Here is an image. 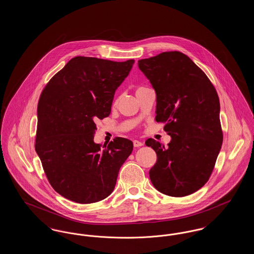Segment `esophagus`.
I'll use <instances>...</instances> for the list:
<instances>
[{
	"mask_svg": "<svg viewBox=\"0 0 254 254\" xmlns=\"http://www.w3.org/2000/svg\"><path fill=\"white\" fill-rule=\"evenodd\" d=\"M133 145L135 147H139V146H142V145H144V143L143 142H140V141H138V140H134L133 141Z\"/></svg>",
	"mask_w": 254,
	"mask_h": 254,
	"instance_id": "1",
	"label": "esophagus"
}]
</instances>
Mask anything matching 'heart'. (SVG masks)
<instances>
[{
  "label": "heart",
  "mask_w": 254,
  "mask_h": 254,
  "mask_svg": "<svg viewBox=\"0 0 254 254\" xmlns=\"http://www.w3.org/2000/svg\"><path fill=\"white\" fill-rule=\"evenodd\" d=\"M140 88H142V87H140ZM138 89H139V88H138ZM116 103H117V100H116V101H115V104H116Z\"/></svg>",
  "instance_id": "b5f03b06"
}]
</instances>
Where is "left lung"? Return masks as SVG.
<instances>
[{
  "mask_svg": "<svg viewBox=\"0 0 254 254\" xmlns=\"http://www.w3.org/2000/svg\"><path fill=\"white\" fill-rule=\"evenodd\" d=\"M156 92V121L171 137L168 146L147 139L157 162L149 170L154 188L172 197L208 181L223 143L217 91L205 72L179 51L138 61Z\"/></svg>",
  "mask_w": 254,
  "mask_h": 254,
  "instance_id": "obj_1",
  "label": "left lung"
}]
</instances>
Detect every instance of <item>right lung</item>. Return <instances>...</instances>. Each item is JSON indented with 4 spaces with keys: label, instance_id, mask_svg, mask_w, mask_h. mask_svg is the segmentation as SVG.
Returning <instances> with one entry per match:
<instances>
[{
    "label": "right lung",
    "instance_id": "right-lung-1",
    "mask_svg": "<svg viewBox=\"0 0 254 254\" xmlns=\"http://www.w3.org/2000/svg\"><path fill=\"white\" fill-rule=\"evenodd\" d=\"M133 64L77 56L41 93L35 150L51 187L70 201L90 204L107 198L132 152L128 139L116 137L104 150L93 139L95 123L109 117L114 93Z\"/></svg>",
    "mask_w": 254,
    "mask_h": 254
}]
</instances>
